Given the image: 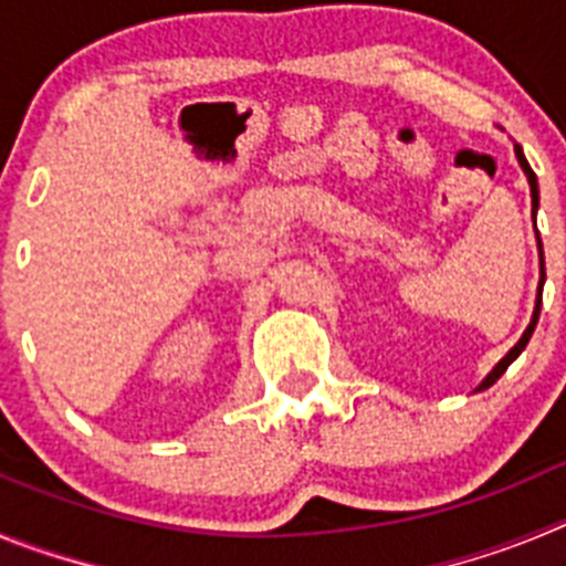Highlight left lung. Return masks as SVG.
<instances>
[{"label":"left lung","instance_id":"left-lung-1","mask_svg":"<svg viewBox=\"0 0 566 566\" xmlns=\"http://www.w3.org/2000/svg\"><path fill=\"white\" fill-rule=\"evenodd\" d=\"M516 155H518V164H522V169H524V175H527V181H530V195H533V214H536V207H538V184H536V172H533V169H530V164H527V158H524V153H522V147H518L516 144ZM538 247H542V240H538ZM542 286H544V260H542ZM542 286H538V300H536V312H533V319H530V326H527V332L522 334V339H518L516 345H513V348H510V354L507 357L502 359V363L496 365V368H493V371L488 374V379H484L482 385H479V391H484V388H490V385L496 382L499 377H502L504 371H507V365L513 363V359L518 357V354L524 352V348H527V343H530V337H533V328H536V323H538V312H542Z\"/></svg>","mask_w":566,"mask_h":566}]
</instances>
